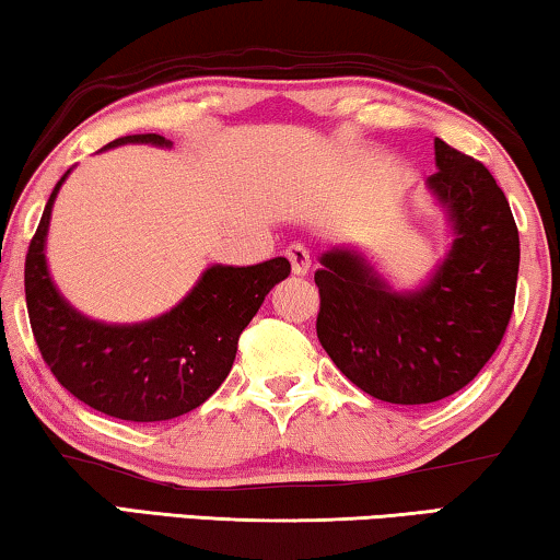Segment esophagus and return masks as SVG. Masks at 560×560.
<instances>
[{
  "mask_svg": "<svg viewBox=\"0 0 560 560\" xmlns=\"http://www.w3.org/2000/svg\"><path fill=\"white\" fill-rule=\"evenodd\" d=\"M285 255H288L290 265H293L295 275H305L307 270H311V253H307L303 245H290L285 249Z\"/></svg>",
  "mask_w": 560,
  "mask_h": 560,
  "instance_id": "34e87169",
  "label": "esophagus"
}]
</instances>
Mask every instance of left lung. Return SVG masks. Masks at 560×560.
Wrapping results in <instances>:
<instances>
[{
  "label": "left lung",
  "mask_w": 560,
  "mask_h": 560,
  "mask_svg": "<svg viewBox=\"0 0 560 560\" xmlns=\"http://www.w3.org/2000/svg\"><path fill=\"white\" fill-rule=\"evenodd\" d=\"M427 179L455 242L417 293H394L351 249L320 257L315 320L340 374L388 404H432L467 386L498 351L513 315L521 237L505 194L480 161L434 139Z\"/></svg>",
  "instance_id": "obj_1"
}]
</instances>
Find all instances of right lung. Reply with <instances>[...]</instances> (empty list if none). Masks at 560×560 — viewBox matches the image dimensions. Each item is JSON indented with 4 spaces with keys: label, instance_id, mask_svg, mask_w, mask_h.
Returning a JSON list of instances; mask_svg holds the SVG:
<instances>
[{
    "label": "right lung",
    "instance_id": "right-lung-1",
    "mask_svg": "<svg viewBox=\"0 0 560 560\" xmlns=\"http://www.w3.org/2000/svg\"><path fill=\"white\" fill-rule=\"evenodd\" d=\"M172 145L159 133L110 141ZM68 176V174H65ZM24 260V298L32 336L52 376L95 411L126 421H166L205 404L230 374L237 340L265 295L290 275L285 257L253 267L214 265L174 311L136 326H105L65 303L45 262L52 201Z\"/></svg>",
    "mask_w": 560,
    "mask_h": 560
}]
</instances>
